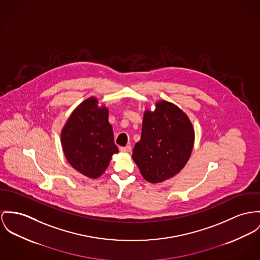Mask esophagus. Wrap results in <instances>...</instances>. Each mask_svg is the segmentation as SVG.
<instances>
[{
  "instance_id": "esophagus-1",
  "label": "esophagus",
  "mask_w": 260,
  "mask_h": 260,
  "mask_svg": "<svg viewBox=\"0 0 260 260\" xmlns=\"http://www.w3.org/2000/svg\"><path fill=\"white\" fill-rule=\"evenodd\" d=\"M120 149L121 152H131V151H132V146H131V145H126V146H121Z\"/></svg>"
}]
</instances>
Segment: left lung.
Instances as JSON below:
<instances>
[{"instance_id": "8db88e82", "label": "left lung", "mask_w": 260, "mask_h": 260, "mask_svg": "<svg viewBox=\"0 0 260 260\" xmlns=\"http://www.w3.org/2000/svg\"><path fill=\"white\" fill-rule=\"evenodd\" d=\"M194 138L193 125L185 113L169 102L160 101L154 112L144 113L133 159L144 179L159 183L173 177L185 166Z\"/></svg>"}]
</instances>
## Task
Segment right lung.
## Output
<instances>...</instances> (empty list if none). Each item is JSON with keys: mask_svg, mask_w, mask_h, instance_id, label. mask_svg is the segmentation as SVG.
Returning <instances> with one entry per match:
<instances>
[{"mask_svg": "<svg viewBox=\"0 0 260 260\" xmlns=\"http://www.w3.org/2000/svg\"><path fill=\"white\" fill-rule=\"evenodd\" d=\"M91 97L74 110L61 132V143L70 165L89 178H98L113 154L119 152L114 142L109 111L98 107Z\"/></svg>", "mask_w": 260, "mask_h": 260, "instance_id": "obj_1", "label": "right lung"}]
</instances>
